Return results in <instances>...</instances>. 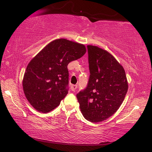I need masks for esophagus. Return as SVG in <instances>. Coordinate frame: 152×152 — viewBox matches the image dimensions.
<instances>
[{
	"label": "esophagus",
	"mask_w": 152,
	"mask_h": 152,
	"mask_svg": "<svg viewBox=\"0 0 152 152\" xmlns=\"http://www.w3.org/2000/svg\"><path fill=\"white\" fill-rule=\"evenodd\" d=\"M70 88H71L72 91L74 92L76 91V89L77 88V85H72L71 87H70Z\"/></svg>",
	"instance_id": "obj_1"
}]
</instances>
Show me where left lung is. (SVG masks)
<instances>
[{
	"label": "left lung",
	"mask_w": 152,
	"mask_h": 152,
	"mask_svg": "<svg viewBox=\"0 0 152 152\" xmlns=\"http://www.w3.org/2000/svg\"><path fill=\"white\" fill-rule=\"evenodd\" d=\"M87 48L91 75L86 88L76 97L84 118L97 123L111 117L119 109L128 82L124 68L114 56L97 46Z\"/></svg>",
	"instance_id": "8db88e82"
}]
</instances>
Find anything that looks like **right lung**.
<instances>
[{"mask_svg":"<svg viewBox=\"0 0 152 152\" xmlns=\"http://www.w3.org/2000/svg\"><path fill=\"white\" fill-rule=\"evenodd\" d=\"M85 45L66 39L53 40L29 61L23 79L25 97L37 111L48 113L68 94V65L82 57Z\"/></svg>","mask_w":152,"mask_h":152,"instance_id":"right-lung-1","label":"right lung"}]
</instances>
